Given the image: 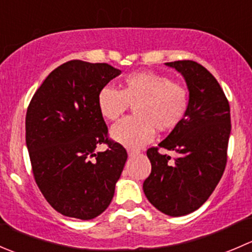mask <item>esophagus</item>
Returning <instances> with one entry per match:
<instances>
[{"label": "esophagus", "mask_w": 252, "mask_h": 252, "mask_svg": "<svg viewBox=\"0 0 252 252\" xmlns=\"http://www.w3.org/2000/svg\"><path fill=\"white\" fill-rule=\"evenodd\" d=\"M139 154V151H136V150H133V149H128V155L129 157H134L136 156V155Z\"/></svg>", "instance_id": "esophagus-1"}]
</instances>
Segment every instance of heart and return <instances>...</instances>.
Returning a JSON list of instances; mask_svg holds the SVG:
<instances>
[{
    "label": "heart",
    "mask_w": 252,
    "mask_h": 252,
    "mask_svg": "<svg viewBox=\"0 0 252 252\" xmlns=\"http://www.w3.org/2000/svg\"><path fill=\"white\" fill-rule=\"evenodd\" d=\"M189 91L179 81L159 73L134 72L122 80L121 90L105 86L97 96L100 113L114 122L133 105L135 116L122 119L112 128V138L126 147L144 146L158 131H171L185 118Z\"/></svg>",
    "instance_id": "obj_1"
}]
</instances>
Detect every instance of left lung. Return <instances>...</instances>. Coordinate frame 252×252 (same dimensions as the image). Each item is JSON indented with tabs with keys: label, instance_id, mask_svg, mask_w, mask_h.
Masks as SVG:
<instances>
[{
	"label": "left lung",
	"instance_id": "1",
	"mask_svg": "<svg viewBox=\"0 0 252 252\" xmlns=\"http://www.w3.org/2000/svg\"><path fill=\"white\" fill-rule=\"evenodd\" d=\"M182 73L189 89L185 118L156 147L147 150L151 173L142 189L147 200L164 215H188L207 201L227 164L230 107L216 78L194 61L166 63ZM174 151L173 160L158 152Z\"/></svg>",
	"mask_w": 252,
	"mask_h": 252
}]
</instances>
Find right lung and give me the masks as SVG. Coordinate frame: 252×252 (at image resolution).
Wrapping results in <instances>:
<instances>
[{"label": "right lung", "instance_id": "add662e5", "mask_svg": "<svg viewBox=\"0 0 252 252\" xmlns=\"http://www.w3.org/2000/svg\"><path fill=\"white\" fill-rule=\"evenodd\" d=\"M119 74L107 63L69 61L48 74L28 106L25 140L32 174L63 216L93 220L113 199L128 154L108 138L97 96ZM101 143L108 150L96 153Z\"/></svg>", "mask_w": 252, "mask_h": 252}]
</instances>
